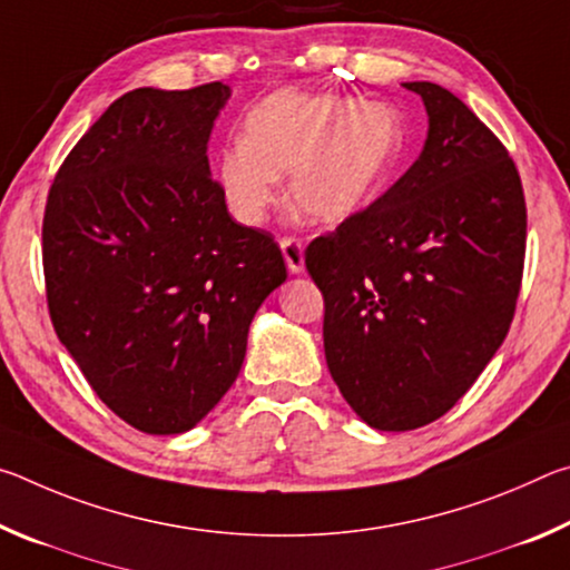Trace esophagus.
Segmentation results:
<instances>
[{"instance_id": "34e87169", "label": "esophagus", "mask_w": 570, "mask_h": 570, "mask_svg": "<svg viewBox=\"0 0 570 570\" xmlns=\"http://www.w3.org/2000/svg\"><path fill=\"white\" fill-rule=\"evenodd\" d=\"M278 246H282V254L286 258L288 272L302 274L304 272V244H302V240L286 236V238H282V244H278Z\"/></svg>"}]
</instances>
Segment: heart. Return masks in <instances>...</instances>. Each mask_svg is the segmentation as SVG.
Returning a JSON list of instances; mask_svg holds the SVG:
<instances>
[{
  "label": "heart",
  "mask_w": 570,
  "mask_h": 570,
  "mask_svg": "<svg viewBox=\"0 0 570 570\" xmlns=\"http://www.w3.org/2000/svg\"><path fill=\"white\" fill-rule=\"evenodd\" d=\"M402 156V122L384 102L278 90L248 112L244 140L218 158V186L240 224L256 226L288 200L312 224H342L372 204Z\"/></svg>",
  "instance_id": "obj_1"
}]
</instances>
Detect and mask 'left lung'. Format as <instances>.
Wrapping results in <instances>:
<instances>
[{"mask_svg": "<svg viewBox=\"0 0 570 570\" xmlns=\"http://www.w3.org/2000/svg\"><path fill=\"white\" fill-rule=\"evenodd\" d=\"M404 88L428 110L420 158L304 254L332 380L384 432L435 422L472 387L513 322L525 258L523 186L503 142L440 85Z\"/></svg>", "mask_w": 570, "mask_h": 570, "instance_id": "left-lung-1", "label": "left lung"}]
</instances>
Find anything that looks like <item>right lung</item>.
<instances>
[{
    "label": "right lung",
    "mask_w": 570,
    "mask_h": 570,
    "mask_svg": "<svg viewBox=\"0 0 570 570\" xmlns=\"http://www.w3.org/2000/svg\"><path fill=\"white\" fill-rule=\"evenodd\" d=\"M224 82L115 100L57 170L42 224L55 332L95 394L148 435H180L236 382L282 248L230 218L208 138Z\"/></svg>",
    "instance_id": "obj_1"
}]
</instances>
